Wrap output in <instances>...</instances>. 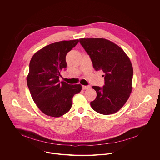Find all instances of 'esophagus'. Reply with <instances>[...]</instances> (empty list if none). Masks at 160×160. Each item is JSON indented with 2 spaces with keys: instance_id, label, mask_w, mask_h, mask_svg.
Wrapping results in <instances>:
<instances>
[{
  "instance_id": "esophagus-1",
  "label": "esophagus",
  "mask_w": 160,
  "mask_h": 160,
  "mask_svg": "<svg viewBox=\"0 0 160 160\" xmlns=\"http://www.w3.org/2000/svg\"><path fill=\"white\" fill-rule=\"evenodd\" d=\"M89 88H90V86H88V85H82V89H83V90H86Z\"/></svg>"
}]
</instances>
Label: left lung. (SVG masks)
I'll list each match as a JSON object with an SVG mask.
<instances>
[{
	"label": "left lung",
	"mask_w": 160,
	"mask_h": 160,
	"mask_svg": "<svg viewBox=\"0 0 160 160\" xmlns=\"http://www.w3.org/2000/svg\"><path fill=\"white\" fill-rule=\"evenodd\" d=\"M96 71L104 75L102 87L92 86L97 92L90 106L102 115L117 112L125 104L132 89L133 68L129 58L118 45L105 38H80Z\"/></svg>",
	"instance_id": "obj_1"
}]
</instances>
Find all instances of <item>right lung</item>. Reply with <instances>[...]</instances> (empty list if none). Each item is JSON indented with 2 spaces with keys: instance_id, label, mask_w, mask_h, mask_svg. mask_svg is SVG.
<instances>
[{
  "instance_id": "right-lung-1",
  "label": "right lung",
  "mask_w": 160,
  "mask_h": 160,
  "mask_svg": "<svg viewBox=\"0 0 160 160\" xmlns=\"http://www.w3.org/2000/svg\"><path fill=\"white\" fill-rule=\"evenodd\" d=\"M78 39L51 43L32 58L27 85L32 98L45 115L59 117L69 111L75 94L82 90L80 84L70 85L59 80L66 70V56L78 43Z\"/></svg>"
}]
</instances>
